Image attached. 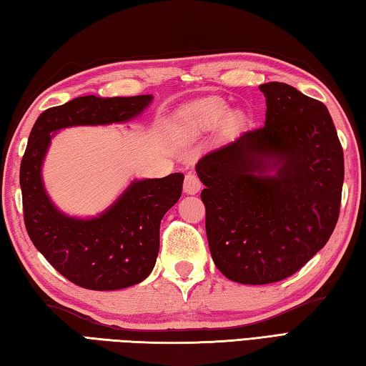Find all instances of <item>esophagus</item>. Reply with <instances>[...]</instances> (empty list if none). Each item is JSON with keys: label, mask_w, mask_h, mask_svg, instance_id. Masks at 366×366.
<instances>
[{"label": "esophagus", "mask_w": 366, "mask_h": 366, "mask_svg": "<svg viewBox=\"0 0 366 366\" xmlns=\"http://www.w3.org/2000/svg\"><path fill=\"white\" fill-rule=\"evenodd\" d=\"M201 187H203V185H201V182H199V179H198L197 174H193V173L185 174L184 192L187 193V195H195V193H198V192L201 190Z\"/></svg>", "instance_id": "34e87169"}]
</instances>
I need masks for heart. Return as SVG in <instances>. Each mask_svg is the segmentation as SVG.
I'll use <instances>...</instances> for the list:
<instances>
[{
  "mask_svg": "<svg viewBox=\"0 0 366 366\" xmlns=\"http://www.w3.org/2000/svg\"><path fill=\"white\" fill-rule=\"evenodd\" d=\"M197 112L199 114L206 116L209 119H222L223 116H227L228 113V107L224 102L219 99H209V100H203V102L197 104Z\"/></svg>",
  "mask_w": 366,
  "mask_h": 366,
  "instance_id": "b5f03b06",
  "label": "heart"
}]
</instances>
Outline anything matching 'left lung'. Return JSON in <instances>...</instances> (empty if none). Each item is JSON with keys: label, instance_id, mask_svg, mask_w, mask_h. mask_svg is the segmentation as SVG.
Returning a JSON list of instances; mask_svg holds the SVG:
<instances>
[{"label": "left lung", "instance_id": "1", "mask_svg": "<svg viewBox=\"0 0 366 366\" xmlns=\"http://www.w3.org/2000/svg\"><path fill=\"white\" fill-rule=\"evenodd\" d=\"M266 122L197 163L212 259L236 283L295 274L327 244L338 220L343 149L332 116L286 83L259 86Z\"/></svg>", "mask_w": 366, "mask_h": 366}]
</instances>
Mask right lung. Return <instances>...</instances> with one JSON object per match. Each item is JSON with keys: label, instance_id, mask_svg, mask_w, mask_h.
<instances>
[{"label": "right lung", "instance_id": "right-lung-1", "mask_svg": "<svg viewBox=\"0 0 366 366\" xmlns=\"http://www.w3.org/2000/svg\"><path fill=\"white\" fill-rule=\"evenodd\" d=\"M154 97H76L39 116L20 165L23 215L29 239L45 259L72 283L114 291L142 283L155 266L160 220L182 193V173L134 179L96 217L64 214L45 190L42 167L53 137L76 126L124 124L142 114Z\"/></svg>", "mask_w": 366, "mask_h": 366}]
</instances>
